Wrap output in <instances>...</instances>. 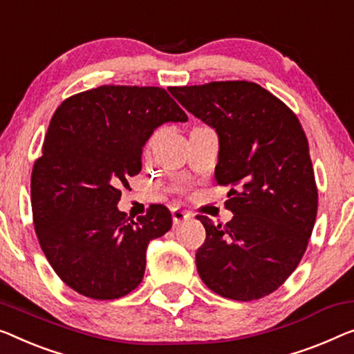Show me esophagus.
<instances>
[{"mask_svg": "<svg viewBox=\"0 0 354 354\" xmlns=\"http://www.w3.org/2000/svg\"><path fill=\"white\" fill-rule=\"evenodd\" d=\"M171 216H173V224L175 225H179L181 223H184V221L191 219V213L189 211H184V209H178L175 208L171 211Z\"/></svg>", "mask_w": 354, "mask_h": 354, "instance_id": "1", "label": "esophagus"}]
</instances>
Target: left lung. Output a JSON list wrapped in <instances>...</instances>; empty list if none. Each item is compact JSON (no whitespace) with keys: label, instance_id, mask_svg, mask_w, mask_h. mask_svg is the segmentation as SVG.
Returning a JSON list of instances; mask_svg holds the SVG:
<instances>
[{"label":"left lung","instance_id":"obj_1","mask_svg":"<svg viewBox=\"0 0 354 354\" xmlns=\"http://www.w3.org/2000/svg\"><path fill=\"white\" fill-rule=\"evenodd\" d=\"M219 136L214 176L229 186L230 223L198 214L207 239L195 254L211 291L250 302L281 286L312 235L318 187L305 131L281 100L248 81L170 87Z\"/></svg>","mask_w":354,"mask_h":354}]
</instances>
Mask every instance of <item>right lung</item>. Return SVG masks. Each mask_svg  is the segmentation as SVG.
Wrapping results in <instances>:
<instances>
[{
    "instance_id": "right-lung-1",
    "label": "right lung",
    "mask_w": 354,
    "mask_h": 354,
    "mask_svg": "<svg viewBox=\"0 0 354 354\" xmlns=\"http://www.w3.org/2000/svg\"><path fill=\"white\" fill-rule=\"evenodd\" d=\"M186 120L162 87L102 86L57 108L31 171V209L41 250L66 286L113 300L141 283L147 245L171 229V213L152 203L127 218L120 187L141 171L152 131Z\"/></svg>"
}]
</instances>
